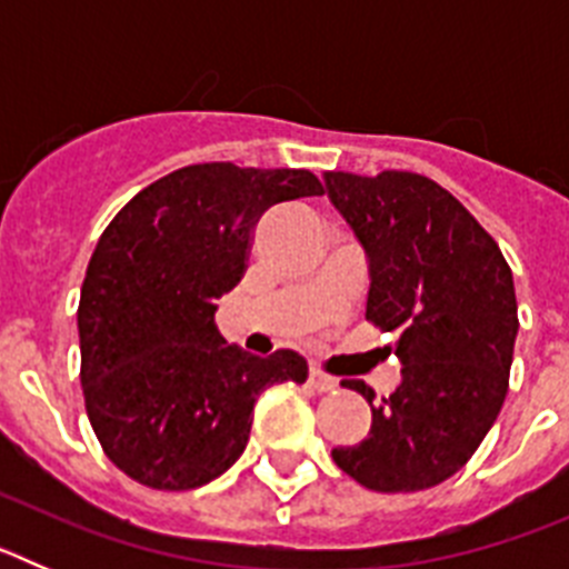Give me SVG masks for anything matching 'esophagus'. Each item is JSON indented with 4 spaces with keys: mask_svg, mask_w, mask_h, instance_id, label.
<instances>
[{
    "mask_svg": "<svg viewBox=\"0 0 569 569\" xmlns=\"http://www.w3.org/2000/svg\"><path fill=\"white\" fill-rule=\"evenodd\" d=\"M308 385L313 387L316 393H330V390H336V387H339V381H336L333 376L321 373L319 367H310V373H308Z\"/></svg>",
    "mask_w": 569,
    "mask_h": 569,
    "instance_id": "obj_1",
    "label": "esophagus"
}]
</instances>
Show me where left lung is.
Here are the masks:
<instances>
[{
    "label": "left lung",
    "instance_id": "left-lung-1",
    "mask_svg": "<svg viewBox=\"0 0 569 569\" xmlns=\"http://www.w3.org/2000/svg\"><path fill=\"white\" fill-rule=\"evenodd\" d=\"M328 199L367 256V319L396 330L401 381L376 401L365 441L333 461L376 492L441 485L467 465L499 419L512 345L516 288L505 256L465 204L419 173H325Z\"/></svg>",
    "mask_w": 569,
    "mask_h": 569
}]
</instances>
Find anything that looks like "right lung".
<instances>
[{
  "mask_svg": "<svg viewBox=\"0 0 569 569\" xmlns=\"http://www.w3.org/2000/svg\"><path fill=\"white\" fill-rule=\"evenodd\" d=\"M321 196L310 170L188 164L130 199L104 228L79 299L88 419L122 472L193 490L244 453L259 393L308 379L293 350L253 356L216 328L250 233L270 208Z\"/></svg>",
  "mask_w": 569,
  "mask_h": 569,
  "instance_id": "obj_1",
  "label": "right lung"
}]
</instances>
